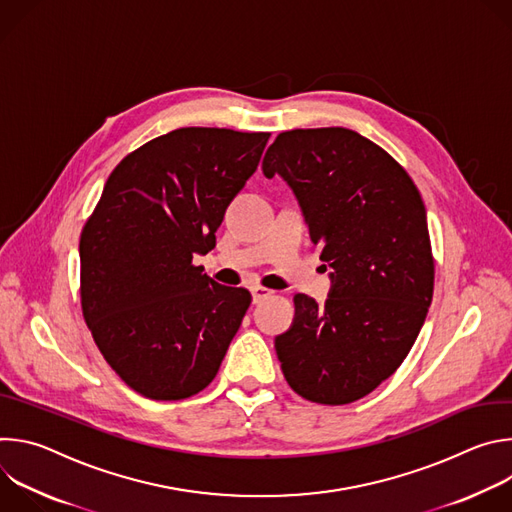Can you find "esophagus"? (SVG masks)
<instances>
[{
  "label": "esophagus",
  "instance_id": "1",
  "mask_svg": "<svg viewBox=\"0 0 512 512\" xmlns=\"http://www.w3.org/2000/svg\"><path fill=\"white\" fill-rule=\"evenodd\" d=\"M251 296H253V304H261L263 300H267V298L273 296V291L267 289V287H263V285H253V287H251Z\"/></svg>",
  "mask_w": 512,
  "mask_h": 512
}]
</instances>
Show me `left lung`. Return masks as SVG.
Here are the masks:
<instances>
[{
    "instance_id": "left-lung-1",
    "label": "left lung",
    "mask_w": 512,
    "mask_h": 512,
    "mask_svg": "<svg viewBox=\"0 0 512 512\" xmlns=\"http://www.w3.org/2000/svg\"><path fill=\"white\" fill-rule=\"evenodd\" d=\"M263 174L296 194L328 263L324 306L298 294L275 338L289 387L346 405L375 391L409 354L433 296L427 214L409 174L371 139L344 127L283 131Z\"/></svg>"
}]
</instances>
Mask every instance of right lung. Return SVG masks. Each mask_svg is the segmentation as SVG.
I'll use <instances>...</instances> for the list:
<instances>
[{"label":"right lung","instance_id":"1","mask_svg":"<svg viewBox=\"0 0 512 512\" xmlns=\"http://www.w3.org/2000/svg\"><path fill=\"white\" fill-rule=\"evenodd\" d=\"M271 133L182 127L119 162L81 235L85 322L111 369L139 395L200 393L251 304L192 265L216 245L231 200Z\"/></svg>","mask_w":512,"mask_h":512}]
</instances>
